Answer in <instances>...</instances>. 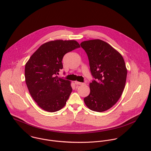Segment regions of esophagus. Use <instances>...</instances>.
Returning <instances> with one entry per match:
<instances>
[{
	"label": "esophagus",
	"instance_id": "34e87169",
	"mask_svg": "<svg viewBox=\"0 0 151 151\" xmlns=\"http://www.w3.org/2000/svg\"><path fill=\"white\" fill-rule=\"evenodd\" d=\"M75 83L76 85H83V83H82V82H78V81H75Z\"/></svg>",
	"mask_w": 151,
	"mask_h": 151
}]
</instances>
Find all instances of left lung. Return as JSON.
I'll return each instance as SVG.
<instances>
[{
	"label": "left lung",
	"instance_id": "left-lung-1",
	"mask_svg": "<svg viewBox=\"0 0 151 151\" xmlns=\"http://www.w3.org/2000/svg\"><path fill=\"white\" fill-rule=\"evenodd\" d=\"M88 56L91 72L95 79L89 84L90 93L84 98L86 106L102 112L112 108L125 88L127 69L122 56L108 43L93 39L81 43Z\"/></svg>",
	"mask_w": 151,
	"mask_h": 151
}]
</instances>
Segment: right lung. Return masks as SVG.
Instances as JSON below:
<instances>
[{"mask_svg":"<svg viewBox=\"0 0 151 151\" xmlns=\"http://www.w3.org/2000/svg\"><path fill=\"white\" fill-rule=\"evenodd\" d=\"M80 47L73 40H55L42 45L25 65V81L29 92L42 109L55 112L63 108L72 89L70 82L58 78L63 56Z\"/></svg>","mask_w":151,"mask_h":151,"instance_id":"right-lung-1","label":"right lung"}]
</instances>
